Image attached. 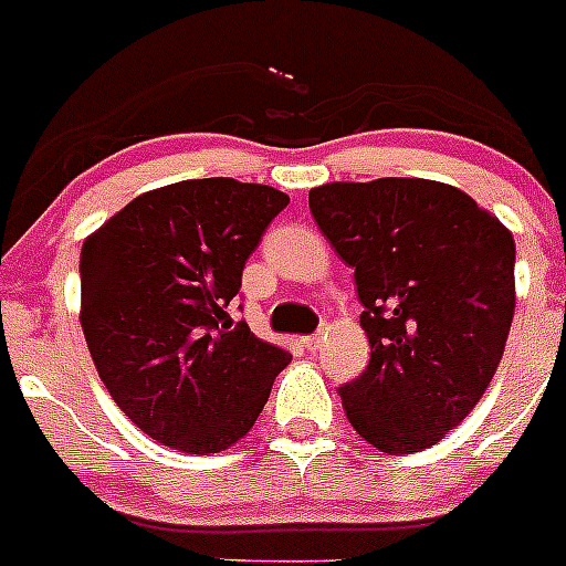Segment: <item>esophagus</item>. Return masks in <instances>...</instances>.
I'll return each mask as SVG.
<instances>
[{"label":"esophagus","mask_w":566,"mask_h":566,"mask_svg":"<svg viewBox=\"0 0 566 566\" xmlns=\"http://www.w3.org/2000/svg\"><path fill=\"white\" fill-rule=\"evenodd\" d=\"M324 332H318V335H310V337H304V346L310 348V352H318L321 346H324Z\"/></svg>","instance_id":"esophagus-1"}]
</instances>
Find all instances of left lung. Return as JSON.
<instances>
[{"label": "left lung", "instance_id": "8db88e82", "mask_svg": "<svg viewBox=\"0 0 566 566\" xmlns=\"http://www.w3.org/2000/svg\"><path fill=\"white\" fill-rule=\"evenodd\" d=\"M310 211L363 301L368 368L340 388L348 424L388 455L441 441L480 402L516 307L514 237L452 184L332 181Z\"/></svg>", "mask_w": 566, "mask_h": 566}]
</instances>
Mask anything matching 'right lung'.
Listing matches in <instances>:
<instances>
[{
  "label": "right lung",
  "mask_w": 566,
  "mask_h": 566,
  "mask_svg": "<svg viewBox=\"0 0 566 566\" xmlns=\"http://www.w3.org/2000/svg\"><path fill=\"white\" fill-rule=\"evenodd\" d=\"M290 198L192 178L142 192L81 248V326L94 368L153 441L209 455L248 436L293 357L234 324L229 301Z\"/></svg>",
  "instance_id": "obj_1"
}]
</instances>
